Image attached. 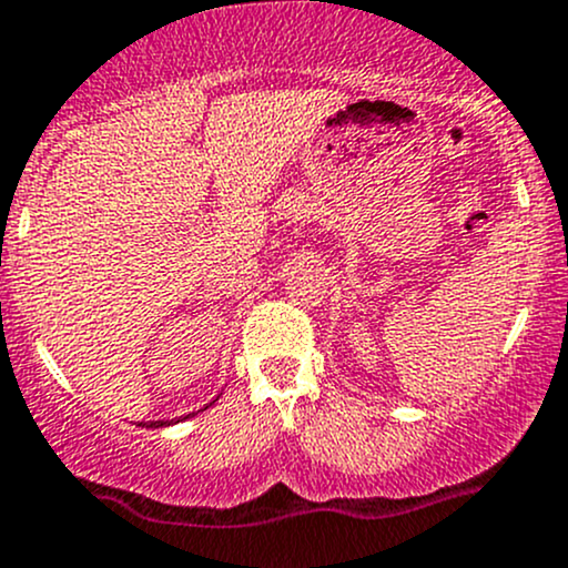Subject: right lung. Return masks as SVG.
Instances as JSON below:
<instances>
[{"label":"right lung","instance_id":"right-lung-1","mask_svg":"<svg viewBox=\"0 0 568 568\" xmlns=\"http://www.w3.org/2000/svg\"><path fill=\"white\" fill-rule=\"evenodd\" d=\"M203 409H209V406H203ZM200 409V412H203ZM194 415V412H192ZM192 415H186V417H192ZM186 417H181V420H186ZM173 423H178V420H151V423H145V428H162V426H173Z\"/></svg>","mask_w":568,"mask_h":568}]
</instances>
